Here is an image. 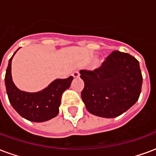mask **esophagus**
<instances>
[{
	"label": "esophagus",
	"instance_id": "34e87169",
	"mask_svg": "<svg viewBox=\"0 0 156 156\" xmlns=\"http://www.w3.org/2000/svg\"><path fill=\"white\" fill-rule=\"evenodd\" d=\"M72 75H73V77L74 78H78L80 74H79V73H78V71H74L73 73V74Z\"/></svg>",
	"mask_w": 156,
	"mask_h": 156
}]
</instances>
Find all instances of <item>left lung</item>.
<instances>
[{"label":"left lung","instance_id":"1","mask_svg":"<svg viewBox=\"0 0 156 156\" xmlns=\"http://www.w3.org/2000/svg\"><path fill=\"white\" fill-rule=\"evenodd\" d=\"M84 82L81 93L86 108L93 115L115 118L136 103L142 87V74L136 58L126 52L112 51L94 70H80Z\"/></svg>","mask_w":156,"mask_h":156}]
</instances>
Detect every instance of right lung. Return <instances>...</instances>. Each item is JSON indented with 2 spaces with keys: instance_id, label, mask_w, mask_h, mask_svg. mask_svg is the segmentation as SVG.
I'll use <instances>...</instances> for the list:
<instances>
[{
  "instance_id": "add662e5",
  "label": "right lung",
  "mask_w": 156,
  "mask_h": 156,
  "mask_svg": "<svg viewBox=\"0 0 156 156\" xmlns=\"http://www.w3.org/2000/svg\"><path fill=\"white\" fill-rule=\"evenodd\" d=\"M13 56L9 60L5 76L6 93L12 107L22 117L32 122H43L56 117L59 112L62 94L70 87L73 77L56 79L48 88L37 93L21 91L16 87L12 78Z\"/></svg>"
}]
</instances>
